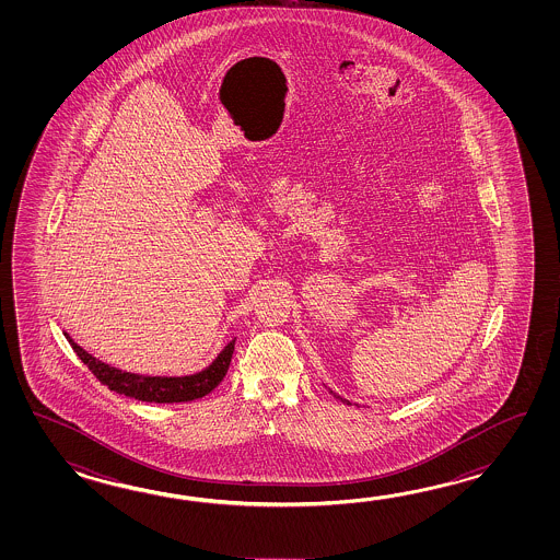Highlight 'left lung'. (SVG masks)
<instances>
[{
  "label": "left lung",
  "mask_w": 560,
  "mask_h": 560,
  "mask_svg": "<svg viewBox=\"0 0 560 560\" xmlns=\"http://www.w3.org/2000/svg\"><path fill=\"white\" fill-rule=\"evenodd\" d=\"M330 393H332V390H330ZM334 396H336V398H338V400H342V402H345V405H350V402H348V400H346V398H340V396H338V394H334Z\"/></svg>",
  "instance_id": "1"
}]
</instances>
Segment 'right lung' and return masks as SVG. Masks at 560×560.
Segmentation results:
<instances>
[{"instance_id": "obj_1", "label": "right lung", "mask_w": 560, "mask_h": 560, "mask_svg": "<svg viewBox=\"0 0 560 560\" xmlns=\"http://www.w3.org/2000/svg\"><path fill=\"white\" fill-rule=\"evenodd\" d=\"M63 336L72 345L73 352L80 357L88 369L92 370L95 378L102 384H106L109 390L142 400V402H158V405L190 402V400L212 393L226 376L230 360L234 354V342H236V338L230 340L224 346V350L212 360V364L200 372H194L188 376H145V374H133L126 370L114 369L106 362L88 354L82 346L73 342L70 334L63 332Z\"/></svg>"}]
</instances>
